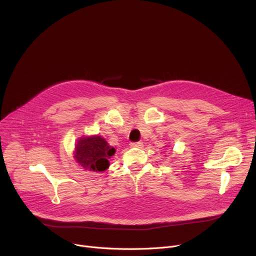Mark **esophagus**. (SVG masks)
<instances>
[{"instance_id":"esophagus-1","label":"esophagus","mask_w":256,"mask_h":256,"mask_svg":"<svg viewBox=\"0 0 256 256\" xmlns=\"http://www.w3.org/2000/svg\"><path fill=\"white\" fill-rule=\"evenodd\" d=\"M130 147H138V148H142L143 147V142L139 141V142H132L130 144Z\"/></svg>"}]
</instances>
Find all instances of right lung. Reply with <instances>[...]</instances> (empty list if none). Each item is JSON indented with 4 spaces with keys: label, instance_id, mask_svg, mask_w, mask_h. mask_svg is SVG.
<instances>
[{
    "label": "right lung",
    "instance_id": "obj_1",
    "mask_svg": "<svg viewBox=\"0 0 256 256\" xmlns=\"http://www.w3.org/2000/svg\"><path fill=\"white\" fill-rule=\"evenodd\" d=\"M115 154V148L100 137L82 138L76 146L74 158L76 162L85 169L104 171L109 167V158Z\"/></svg>",
    "mask_w": 256,
    "mask_h": 256
}]
</instances>
